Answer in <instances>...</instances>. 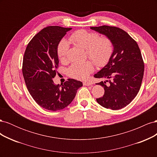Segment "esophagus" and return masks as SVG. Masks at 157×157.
Returning <instances> with one entry per match:
<instances>
[{
    "mask_svg": "<svg viewBox=\"0 0 157 157\" xmlns=\"http://www.w3.org/2000/svg\"><path fill=\"white\" fill-rule=\"evenodd\" d=\"M83 85H84V86H91L92 84L90 83V82H89L85 81V82H83Z\"/></svg>",
    "mask_w": 157,
    "mask_h": 157,
    "instance_id": "1",
    "label": "esophagus"
}]
</instances>
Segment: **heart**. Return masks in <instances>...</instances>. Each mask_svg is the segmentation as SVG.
I'll use <instances>...</instances> for the list:
<instances>
[{
  "mask_svg": "<svg viewBox=\"0 0 157 157\" xmlns=\"http://www.w3.org/2000/svg\"><path fill=\"white\" fill-rule=\"evenodd\" d=\"M69 42L86 49L88 58L92 59L98 67H103L110 60L114 50L113 43L110 38L99 36L97 33L90 32L84 29H79L73 32L69 36ZM69 48L68 42L61 40L57 47V54L61 61L67 59V52ZM94 69L91 61L75 63L70 66L67 72L71 77L84 80L88 77Z\"/></svg>",
  "mask_w": 157,
  "mask_h": 157,
  "instance_id": "heart-1",
  "label": "heart"
}]
</instances>
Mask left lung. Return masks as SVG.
Listing matches in <instances>:
<instances>
[{
  "mask_svg": "<svg viewBox=\"0 0 157 157\" xmlns=\"http://www.w3.org/2000/svg\"><path fill=\"white\" fill-rule=\"evenodd\" d=\"M111 39L114 50L109 63L94 75L106 81L98 83L104 87V95L97 102L107 109L118 110L128 105L140 89L144 62L136 41L119 27L102 25L91 27Z\"/></svg>",
  "mask_w": 157,
  "mask_h": 157,
  "instance_id": "left-lung-1",
  "label": "left lung"
}]
</instances>
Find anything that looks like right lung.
Instances as JSON below:
<instances>
[{
	"instance_id": "1",
	"label": "right lung",
	"mask_w": 157,
	"mask_h": 157,
	"mask_svg": "<svg viewBox=\"0 0 157 157\" xmlns=\"http://www.w3.org/2000/svg\"><path fill=\"white\" fill-rule=\"evenodd\" d=\"M71 28L44 27L27 44L23 59L22 73L27 90L38 105L52 111L61 110L73 100L82 82L69 78L63 84L52 80L58 73L57 47Z\"/></svg>"
}]
</instances>
